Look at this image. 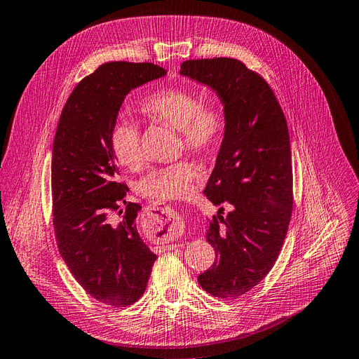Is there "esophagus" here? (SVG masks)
<instances>
[{"instance_id":"obj_1","label":"esophagus","mask_w":359,"mask_h":359,"mask_svg":"<svg viewBox=\"0 0 359 359\" xmlns=\"http://www.w3.org/2000/svg\"><path fill=\"white\" fill-rule=\"evenodd\" d=\"M153 210H156V208H153ZM150 215H151L154 223H159L162 226L161 241L168 243V245H167L168 250L174 249V247H176V245L171 244V241H174V238L179 235V232H182L183 226H185V222H183V217L179 215L176 210H171V209L168 210V212H165V210L162 209L161 214H153L151 212ZM163 222H167L168 226H163ZM159 231H161V227H159Z\"/></svg>"}]
</instances>
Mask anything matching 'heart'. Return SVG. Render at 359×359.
Segmentation results:
<instances>
[{
  "mask_svg": "<svg viewBox=\"0 0 359 359\" xmlns=\"http://www.w3.org/2000/svg\"><path fill=\"white\" fill-rule=\"evenodd\" d=\"M140 110L149 119L180 130L185 149L191 153L214 151L223 136L222 110L214 104L201 103L194 90L183 88L156 90L142 101ZM110 145L119 163L133 170L142 167L145 158L137 124L119 119L110 132ZM197 174L196 165L188 161L154 168L140 182V191L142 196L158 201L183 200L191 194Z\"/></svg>",
  "mask_w": 359,
  "mask_h": 359,
  "instance_id": "b5f03b06",
  "label": "heart"
}]
</instances>
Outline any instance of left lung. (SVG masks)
<instances>
[{"instance_id":"left-lung-1","label":"left lung","mask_w":359,"mask_h":359,"mask_svg":"<svg viewBox=\"0 0 359 359\" xmlns=\"http://www.w3.org/2000/svg\"><path fill=\"white\" fill-rule=\"evenodd\" d=\"M180 74L214 89L224 106V137L203 192L232 210L210 219L206 240L215 262L198 283L214 297L236 299L269 274L287 236L292 212L287 119L267 81L241 60H187Z\"/></svg>"}]
</instances>
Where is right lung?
<instances>
[{
  "label": "right lung",
  "instance_id": "obj_1",
  "mask_svg": "<svg viewBox=\"0 0 359 359\" xmlns=\"http://www.w3.org/2000/svg\"><path fill=\"white\" fill-rule=\"evenodd\" d=\"M165 74L153 63L98 67L71 92L53 142V224L60 256L89 296L115 308L140 300L156 255L136 231L141 205L126 201L128 188L119 182L110 132L128 92Z\"/></svg>",
  "mask_w": 359,
  "mask_h": 359
}]
</instances>
